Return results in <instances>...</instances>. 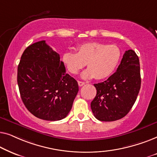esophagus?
<instances>
[{
    "label": "esophagus",
    "instance_id": "obj_1",
    "mask_svg": "<svg viewBox=\"0 0 157 157\" xmlns=\"http://www.w3.org/2000/svg\"><path fill=\"white\" fill-rule=\"evenodd\" d=\"M78 84L79 86H83L85 84V83H84V82H83V81H78Z\"/></svg>",
    "mask_w": 157,
    "mask_h": 157
}]
</instances>
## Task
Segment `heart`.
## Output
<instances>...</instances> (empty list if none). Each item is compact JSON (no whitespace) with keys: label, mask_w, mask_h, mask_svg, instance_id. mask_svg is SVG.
<instances>
[{"label":"heart","mask_w":157,"mask_h":157,"mask_svg":"<svg viewBox=\"0 0 157 157\" xmlns=\"http://www.w3.org/2000/svg\"><path fill=\"white\" fill-rule=\"evenodd\" d=\"M76 51L64 53L62 60L68 71L74 75L86 64L88 68L81 74L85 79L107 78L114 71L121 58V51L117 45L96 41L78 45Z\"/></svg>","instance_id":"heart-1"}]
</instances>
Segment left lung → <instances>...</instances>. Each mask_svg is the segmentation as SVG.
Segmentation results:
<instances>
[{"label":"left lung","instance_id":"8db88e82","mask_svg":"<svg viewBox=\"0 0 157 157\" xmlns=\"http://www.w3.org/2000/svg\"><path fill=\"white\" fill-rule=\"evenodd\" d=\"M94 86L96 95L91 108L96 119L113 121L125 117L134 106L141 88L140 64L136 53L133 50L125 51L117 71Z\"/></svg>","mask_w":157,"mask_h":157}]
</instances>
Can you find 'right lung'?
I'll return each mask as SVG.
<instances>
[{"instance_id": "right-lung-1", "label": "right lung", "mask_w": 157, "mask_h": 157, "mask_svg": "<svg viewBox=\"0 0 157 157\" xmlns=\"http://www.w3.org/2000/svg\"><path fill=\"white\" fill-rule=\"evenodd\" d=\"M17 81L25 106L36 117L59 121L66 117L78 91L60 56L45 40L27 47L18 66Z\"/></svg>"}]
</instances>
